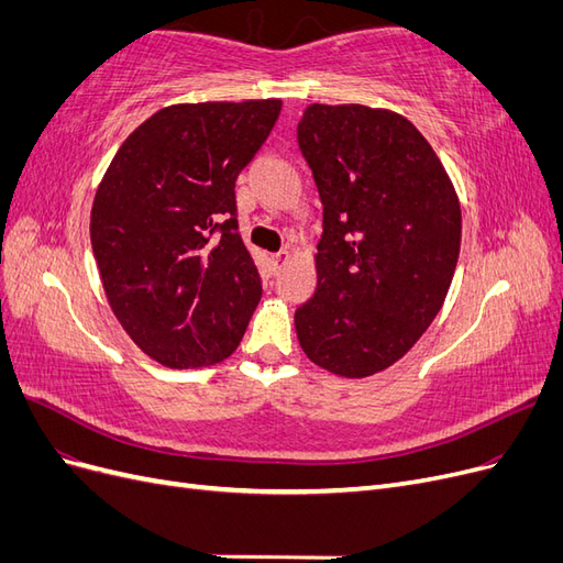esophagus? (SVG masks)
Wrapping results in <instances>:
<instances>
[{
	"mask_svg": "<svg viewBox=\"0 0 563 563\" xmlns=\"http://www.w3.org/2000/svg\"><path fill=\"white\" fill-rule=\"evenodd\" d=\"M291 258H294L291 251H279V253H275V265L284 267V265L291 263Z\"/></svg>",
	"mask_w": 563,
	"mask_h": 563,
	"instance_id": "esophagus-1",
	"label": "esophagus"
}]
</instances>
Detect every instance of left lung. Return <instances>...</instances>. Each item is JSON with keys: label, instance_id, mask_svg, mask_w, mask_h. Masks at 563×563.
<instances>
[{"label": "left lung", "instance_id": "obj_1", "mask_svg": "<svg viewBox=\"0 0 563 563\" xmlns=\"http://www.w3.org/2000/svg\"><path fill=\"white\" fill-rule=\"evenodd\" d=\"M298 143L323 203L317 291L296 310L310 362L343 378L389 368L428 331L460 253L463 213L444 164L399 112L305 108Z\"/></svg>", "mask_w": 563, "mask_h": 563}]
</instances>
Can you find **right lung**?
<instances>
[{
  "label": "right lung",
  "instance_id": "1",
  "mask_svg": "<svg viewBox=\"0 0 563 563\" xmlns=\"http://www.w3.org/2000/svg\"><path fill=\"white\" fill-rule=\"evenodd\" d=\"M279 98L162 108L117 150L91 207V246L114 317L150 360H228L263 296L236 230L234 180Z\"/></svg>",
  "mask_w": 563,
  "mask_h": 563
}]
</instances>
